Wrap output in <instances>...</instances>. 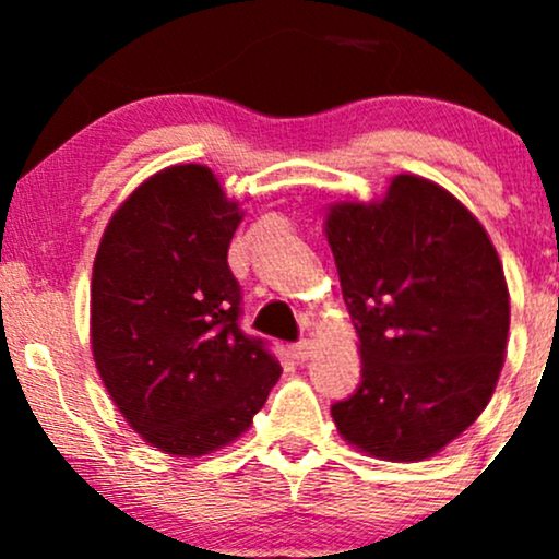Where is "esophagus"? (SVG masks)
Returning a JSON list of instances; mask_svg holds the SVG:
<instances>
[{
    "label": "esophagus",
    "instance_id": "esophagus-1",
    "mask_svg": "<svg viewBox=\"0 0 559 559\" xmlns=\"http://www.w3.org/2000/svg\"><path fill=\"white\" fill-rule=\"evenodd\" d=\"M312 349H316V344L310 342V338H299L297 344L292 346V355H294V360H299V362H307L312 357Z\"/></svg>",
    "mask_w": 559,
    "mask_h": 559
}]
</instances>
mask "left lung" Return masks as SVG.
I'll return each mask as SVG.
<instances>
[{"instance_id": "left-lung-1", "label": "left lung", "mask_w": 559, "mask_h": 559, "mask_svg": "<svg viewBox=\"0 0 559 559\" xmlns=\"http://www.w3.org/2000/svg\"><path fill=\"white\" fill-rule=\"evenodd\" d=\"M325 234L362 381L331 404L338 433L381 460L431 457L473 426L504 362L510 294L486 230L449 191L396 176L383 202L331 207Z\"/></svg>"}]
</instances>
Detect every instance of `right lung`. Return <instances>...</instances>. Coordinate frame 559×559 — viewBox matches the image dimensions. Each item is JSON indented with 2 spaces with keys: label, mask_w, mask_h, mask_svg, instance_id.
Masks as SVG:
<instances>
[{
  "label": "right lung",
  "mask_w": 559,
  "mask_h": 559,
  "mask_svg": "<svg viewBox=\"0 0 559 559\" xmlns=\"http://www.w3.org/2000/svg\"><path fill=\"white\" fill-rule=\"evenodd\" d=\"M239 223L213 170L173 165L120 204L96 252V370L133 431L168 454L230 444L281 376L265 338L239 323L228 267Z\"/></svg>",
  "instance_id": "right-lung-1"
}]
</instances>
